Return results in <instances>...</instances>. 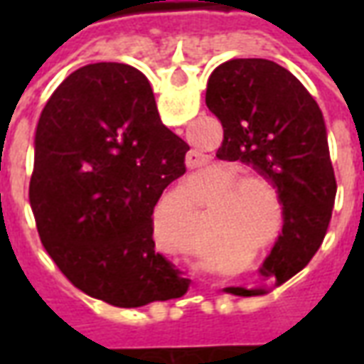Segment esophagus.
<instances>
[{
	"instance_id": "esophagus-1",
	"label": "esophagus",
	"mask_w": 364,
	"mask_h": 364,
	"mask_svg": "<svg viewBox=\"0 0 364 364\" xmlns=\"http://www.w3.org/2000/svg\"><path fill=\"white\" fill-rule=\"evenodd\" d=\"M189 159H191V158H189ZM191 164H195V166H197V164H200V159L197 158V159H195V161H191Z\"/></svg>"
}]
</instances>
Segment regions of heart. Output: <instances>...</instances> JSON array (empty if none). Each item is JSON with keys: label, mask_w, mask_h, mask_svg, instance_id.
<instances>
[{"label": "heart", "mask_w": 364, "mask_h": 364, "mask_svg": "<svg viewBox=\"0 0 364 364\" xmlns=\"http://www.w3.org/2000/svg\"><path fill=\"white\" fill-rule=\"evenodd\" d=\"M237 173L240 167L236 166H214L206 173V179L216 185L229 183L216 203V213H220L216 232L226 240H252L253 236L263 234L271 220L269 198L265 191L260 190L265 188L274 200L277 193L267 175L244 173L236 178ZM169 197L173 198L175 206L185 220H193L197 216V197L187 183H179ZM187 244L191 245L189 237Z\"/></svg>", "instance_id": "heart-1"}]
</instances>
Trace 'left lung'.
<instances>
[{"mask_svg": "<svg viewBox=\"0 0 364 364\" xmlns=\"http://www.w3.org/2000/svg\"><path fill=\"white\" fill-rule=\"evenodd\" d=\"M206 107L224 128L216 158L252 164L277 187L282 236L261 273L289 279L318 252L336 200V175L320 107L287 68L263 58L228 60L206 85ZM259 296L265 289H224Z\"/></svg>", "mask_w": 364, "mask_h": 364, "instance_id": "1", "label": "left lung"}]
</instances>
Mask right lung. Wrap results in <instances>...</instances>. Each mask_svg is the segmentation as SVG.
<instances>
[{"instance_id":"right-lung-1","label":"right lung","mask_w":364,"mask_h":364,"mask_svg":"<svg viewBox=\"0 0 364 364\" xmlns=\"http://www.w3.org/2000/svg\"><path fill=\"white\" fill-rule=\"evenodd\" d=\"M187 151L136 68L87 64L60 83L36 124L28 198L74 287L119 308L185 294L187 279L156 252L151 214Z\"/></svg>"}]
</instances>
